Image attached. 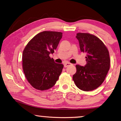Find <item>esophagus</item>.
I'll return each mask as SVG.
<instances>
[{
    "mask_svg": "<svg viewBox=\"0 0 121 121\" xmlns=\"http://www.w3.org/2000/svg\"><path fill=\"white\" fill-rule=\"evenodd\" d=\"M72 65V64H71V63H69V62H66V63H65V64H64V67H67L68 66H70V65Z\"/></svg>",
    "mask_w": 121,
    "mask_h": 121,
    "instance_id": "esophagus-1",
    "label": "esophagus"
}]
</instances>
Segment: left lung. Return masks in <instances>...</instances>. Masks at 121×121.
Wrapping results in <instances>:
<instances>
[{
	"instance_id": "8db88e82",
	"label": "left lung",
	"mask_w": 121,
	"mask_h": 121,
	"mask_svg": "<svg viewBox=\"0 0 121 121\" xmlns=\"http://www.w3.org/2000/svg\"><path fill=\"white\" fill-rule=\"evenodd\" d=\"M76 38L81 52L86 53L87 63L85 66L77 65L73 80L79 89L92 91L103 82L110 69L109 51L103 42L95 35L78 33Z\"/></svg>"
}]
</instances>
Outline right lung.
<instances>
[{
  "label": "right lung",
  "mask_w": 121,
  "mask_h": 121,
  "mask_svg": "<svg viewBox=\"0 0 121 121\" xmlns=\"http://www.w3.org/2000/svg\"><path fill=\"white\" fill-rule=\"evenodd\" d=\"M62 37L61 32H41L32 38L23 50V71L27 80L35 89L48 90L59 79L64 65L55 62L49 54L54 53Z\"/></svg>",
  "instance_id": "obj_1"
}]
</instances>
